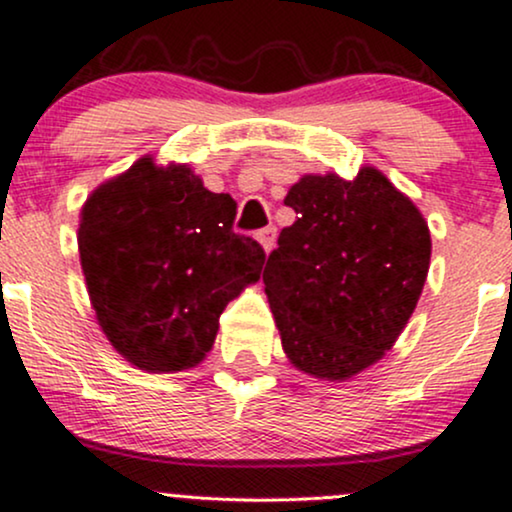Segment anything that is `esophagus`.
Instances as JSON below:
<instances>
[{"label": "esophagus", "instance_id": "1", "mask_svg": "<svg viewBox=\"0 0 512 512\" xmlns=\"http://www.w3.org/2000/svg\"><path fill=\"white\" fill-rule=\"evenodd\" d=\"M274 238H276V228H272V226L262 228V231L257 233V240H260V245L264 248V252H269V250L274 248Z\"/></svg>", "mask_w": 512, "mask_h": 512}]
</instances>
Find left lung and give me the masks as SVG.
<instances>
[{
	"instance_id": "left-lung-1",
	"label": "left lung",
	"mask_w": 512,
	"mask_h": 512,
	"mask_svg": "<svg viewBox=\"0 0 512 512\" xmlns=\"http://www.w3.org/2000/svg\"><path fill=\"white\" fill-rule=\"evenodd\" d=\"M262 281L289 361L322 380L373 366L407 327L431 264V233L380 170L303 175Z\"/></svg>"
}]
</instances>
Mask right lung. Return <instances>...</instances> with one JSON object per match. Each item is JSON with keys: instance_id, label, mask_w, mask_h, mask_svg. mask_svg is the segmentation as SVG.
Returning <instances> with one entry per match:
<instances>
[{"instance_id": "1", "label": "right lung", "mask_w": 512, "mask_h": 512, "mask_svg": "<svg viewBox=\"0 0 512 512\" xmlns=\"http://www.w3.org/2000/svg\"><path fill=\"white\" fill-rule=\"evenodd\" d=\"M236 202L187 166L144 156L86 199L79 255L98 325L146 373L197 366L228 301L260 279L264 250L233 231Z\"/></svg>"}]
</instances>
